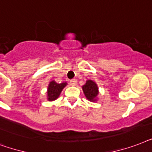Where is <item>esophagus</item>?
I'll return each mask as SVG.
<instances>
[{"mask_svg": "<svg viewBox=\"0 0 152 152\" xmlns=\"http://www.w3.org/2000/svg\"><path fill=\"white\" fill-rule=\"evenodd\" d=\"M70 83L71 86H77V80L76 79L70 80Z\"/></svg>", "mask_w": 152, "mask_h": 152, "instance_id": "esophagus-1", "label": "esophagus"}]
</instances>
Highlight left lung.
Instances as JSON below:
<instances>
[{
    "mask_svg": "<svg viewBox=\"0 0 152 152\" xmlns=\"http://www.w3.org/2000/svg\"><path fill=\"white\" fill-rule=\"evenodd\" d=\"M82 90L87 99L90 102H96L97 101L98 92V87L97 84L92 80H87L86 84L82 86Z\"/></svg>",
    "mask_w": 152,
    "mask_h": 152,
    "instance_id": "left-lung-1",
    "label": "left lung"
}]
</instances>
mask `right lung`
Masks as SVG:
<instances>
[{
  "mask_svg": "<svg viewBox=\"0 0 152 152\" xmlns=\"http://www.w3.org/2000/svg\"><path fill=\"white\" fill-rule=\"evenodd\" d=\"M67 85L66 82L57 83L55 81H51L48 85V100L50 102L55 101L58 97L63 88Z\"/></svg>",
  "mask_w": 152,
  "mask_h": 152,
  "instance_id": "obj_1",
  "label": "right lung"
}]
</instances>
